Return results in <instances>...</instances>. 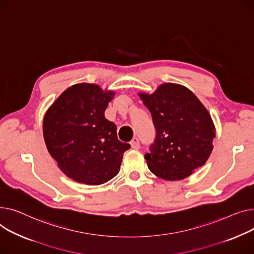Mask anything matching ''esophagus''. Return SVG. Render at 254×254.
<instances>
[{
	"label": "esophagus",
	"mask_w": 254,
	"mask_h": 254,
	"mask_svg": "<svg viewBox=\"0 0 254 254\" xmlns=\"http://www.w3.org/2000/svg\"><path fill=\"white\" fill-rule=\"evenodd\" d=\"M130 145L132 148H134V150H138V148L140 147L139 145V140L137 138H133L131 141H130Z\"/></svg>",
	"instance_id": "34e87169"
}]
</instances>
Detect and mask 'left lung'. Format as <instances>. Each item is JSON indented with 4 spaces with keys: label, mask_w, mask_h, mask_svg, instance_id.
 I'll list each match as a JSON object with an SVG mask.
<instances>
[{
    "label": "left lung",
    "mask_w": 254,
    "mask_h": 254,
    "mask_svg": "<svg viewBox=\"0 0 254 254\" xmlns=\"http://www.w3.org/2000/svg\"><path fill=\"white\" fill-rule=\"evenodd\" d=\"M138 96L152 114L156 139L144 155L148 169L166 181H181L202 167L213 148L215 127L203 103L187 87L164 83Z\"/></svg>",
    "instance_id": "left-lung-1"
}]
</instances>
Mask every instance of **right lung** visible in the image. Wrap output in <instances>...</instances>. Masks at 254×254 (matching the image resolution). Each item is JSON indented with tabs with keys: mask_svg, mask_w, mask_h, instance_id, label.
<instances>
[{
	"mask_svg": "<svg viewBox=\"0 0 254 254\" xmlns=\"http://www.w3.org/2000/svg\"><path fill=\"white\" fill-rule=\"evenodd\" d=\"M115 92L79 83L64 91L45 114L47 150L70 180L89 186L111 181L120 171L130 144L118 139L117 127L104 117Z\"/></svg>",
	"mask_w": 254,
	"mask_h": 254,
	"instance_id": "obj_1",
	"label": "right lung"
}]
</instances>
